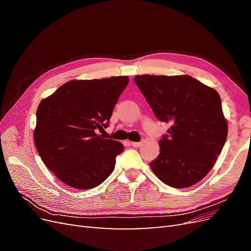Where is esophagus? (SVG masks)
Here are the masks:
<instances>
[{
    "instance_id": "34e87169",
    "label": "esophagus",
    "mask_w": 251,
    "mask_h": 251,
    "mask_svg": "<svg viewBox=\"0 0 251 251\" xmlns=\"http://www.w3.org/2000/svg\"><path fill=\"white\" fill-rule=\"evenodd\" d=\"M131 144H132V147H134V148H139L142 144V142H131Z\"/></svg>"
}]
</instances>
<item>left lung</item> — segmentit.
I'll list each match as a JSON object with an SVG mask.
<instances>
[{
  "mask_svg": "<svg viewBox=\"0 0 251 251\" xmlns=\"http://www.w3.org/2000/svg\"><path fill=\"white\" fill-rule=\"evenodd\" d=\"M134 80L156 117L171 124L151 171L175 188L198 183L215 165L228 133L219 93L189 75L143 74Z\"/></svg>",
  "mask_w": 251,
  "mask_h": 251,
  "instance_id": "left-lung-1",
  "label": "left lung"
}]
</instances>
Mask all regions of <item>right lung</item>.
<instances>
[{
    "mask_svg": "<svg viewBox=\"0 0 251 251\" xmlns=\"http://www.w3.org/2000/svg\"><path fill=\"white\" fill-rule=\"evenodd\" d=\"M127 83V76L73 79L40 102L35 147L45 165L68 186L96 187L115 168L124 146L96 132L108 126Z\"/></svg>",
    "mask_w": 251,
    "mask_h": 251,
    "instance_id": "1",
    "label": "right lung"
}]
</instances>
